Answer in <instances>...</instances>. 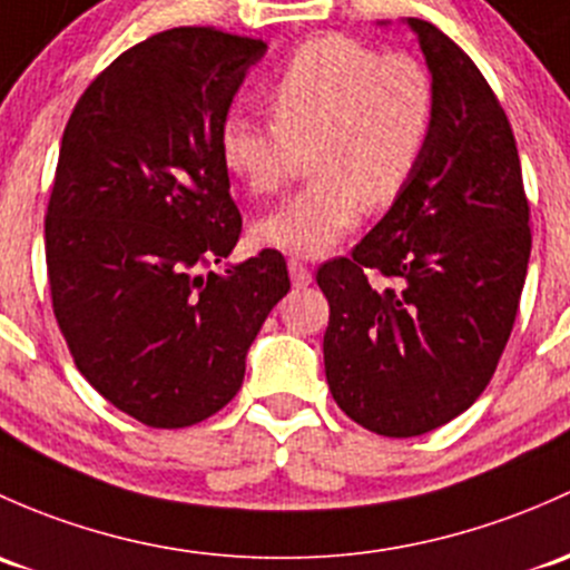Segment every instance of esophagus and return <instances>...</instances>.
<instances>
[{
    "instance_id": "obj_1",
    "label": "esophagus",
    "mask_w": 570,
    "mask_h": 570,
    "mask_svg": "<svg viewBox=\"0 0 570 570\" xmlns=\"http://www.w3.org/2000/svg\"><path fill=\"white\" fill-rule=\"evenodd\" d=\"M289 275H292V284H295V286H308L311 281H314V273H311V267L301 259H289Z\"/></svg>"
}]
</instances>
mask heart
<instances>
[{"label":"heart","instance_id":"heart-1","mask_svg":"<svg viewBox=\"0 0 570 570\" xmlns=\"http://www.w3.org/2000/svg\"><path fill=\"white\" fill-rule=\"evenodd\" d=\"M273 122L229 114L218 155L250 194H275L308 149V185L254 232L265 245L322 256L357 224L365 205L385 209L404 196L429 153L436 83L406 51H380L346 35L297 46L265 89Z\"/></svg>","mask_w":570,"mask_h":570}]
</instances>
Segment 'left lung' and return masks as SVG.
I'll return each instance as SVG.
<instances>
[{
  "label": "left lung",
  "instance_id": "1",
  "mask_svg": "<svg viewBox=\"0 0 570 570\" xmlns=\"http://www.w3.org/2000/svg\"><path fill=\"white\" fill-rule=\"evenodd\" d=\"M436 83V122L410 188L316 284L331 303L335 404L382 436L445 426L487 391L530 262V202L508 114L478 65L410 18ZM387 285L370 286V275Z\"/></svg>",
  "mask_w": 570,
  "mask_h": 570
}]
</instances>
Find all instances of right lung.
<instances>
[{"label": "right lung", "mask_w": 570, "mask_h": 570, "mask_svg": "<svg viewBox=\"0 0 570 570\" xmlns=\"http://www.w3.org/2000/svg\"><path fill=\"white\" fill-rule=\"evenodd\" d=\"M265 48L215 27L166 29L100 70L65 125L46 209L51 308L83 380L144 426L224 410L289 292L275 248L209 269L243 232L218 130Z\"/></svg>", "instance_id": "add662e5"}]
</instances>
